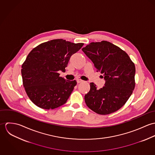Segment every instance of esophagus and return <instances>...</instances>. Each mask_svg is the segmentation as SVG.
<instances>
[{
  "label": "esophagus",
  "instance_id": "1",
  "mask_svg": "<svg viewBox=\"0 0 155 155\" xmlns=\"http://www.w3.org/2000/svg\"><path fill=\"white\" fill-rule=\"evenodd\" d=\"M83 81H84L82 80V79H77V82H78V84L81 83V82H83Z\"/></svg>",
  "mask_w": 155,
  "mask_h": 155
}]
</instances>
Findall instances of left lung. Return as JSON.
Returning a JSON list of instances; mask_svg holds the SVG:
<instances>
[{"label":"left lung","instance_id":"1","mask_svg":"<svg viewBox=\"0 0 155 155\" xmlns=\"http://www.w3.org/2000/svg\"><path fill=\"white\" fill-rule=\"evenodd\" d=\"M82 50L91 60L104 78L101 88L90 83L85 95L89 108L99 114H109L119 110L127 103L135 88V67L124 50L109 42H91Z\"/></svg>","mask_w":155,"mask_h":155}]
</instances>
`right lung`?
I'll return each instance as SVG.
<instances>
[{
  "instance_id": "1",
  "label": "right lung",
  "mask_w": 155,
  "mask_h": 155,
  "mask_svg": "<svg viewBox=\"0 0 155 155\" xmlns=\"http://www.w3.org/2000/svg\"><path fill=\"white\" fill-rule=\"evenodd\" d=\"M84 45L62 39H54L34 48L21 66L22 84L30 100L38 107L54 109L65 104L77 84L60 77L71 56Z\"/></svg>"
}]
</instances>
